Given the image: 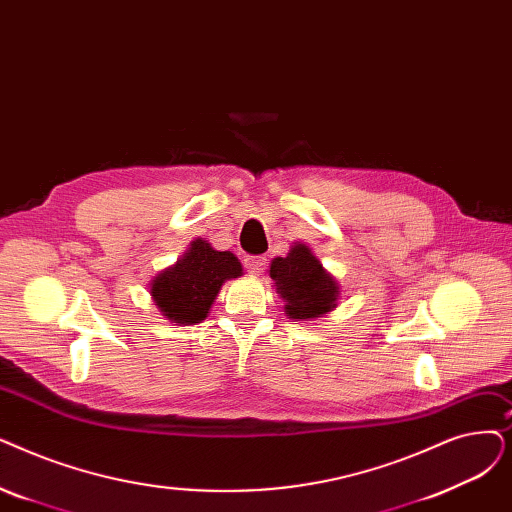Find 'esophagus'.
I'll return each mask as SVG.
<instances>
[{
    "label": "esophagus",
    "instance_id": "34e87169",
    "mask_svg": "<svg viewBox=\"0 0 512 512\" xmlns=\"http://www.w3.org/2000/svg\"><path fill=\"white\" fill-rule=\"evenodd\" d=\"M265 263H268V259H265V257H247V259H244V268H247L249 274H261L263 268H265Z\"/></svg>",
    "mask_w": 512,
    "mask_h": 512
}]
</instances>
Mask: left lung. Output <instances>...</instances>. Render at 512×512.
<instances>
[{"mask_svg": "<svg viewBox=\"0 0 512 512\" xmlns=\"http://www.w3.org/2000/svg\"><path fill=\"white\" fill-rule=\"evenodd\" d=\"M270 276L284 299V311L293 320L320 318L337 305V280L305 244H295L286 257H276L270 265Z\"/></svg>", "mask_w": 512, "mask_h": 512, "instance_id": "left-lung-1", "label": "left lung"}]
</instances>
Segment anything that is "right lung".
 <instances>
[{"label": "right lung", "instance_id": "add662e5", "mask_svg": "<svg viewBox=\"0 0 512 512\" xmlns=\"http://www.w3.org/2000/svg\"><path fill=\"white\" fill-rule=\"evenodd\" d=\"M240 274L242 265L230 251H215L198 238L173 268L157 276L150 295L171 322L196 324L207 318L221 284Z\"/></svg>", "mask_w": 512, "mask_h": 512}]
</instances>
